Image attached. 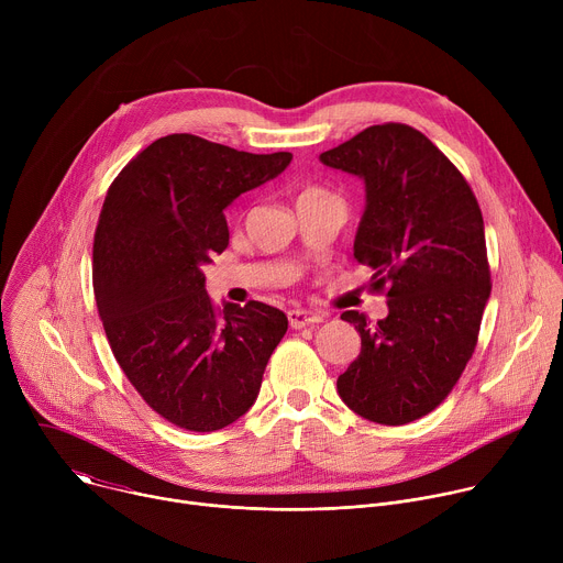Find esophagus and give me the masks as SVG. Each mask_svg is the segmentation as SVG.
Returning <instances> with one entry per match:
<instances>
[{"mask_svg":"<svg viewBox=\"0 0 563 563\" xmlns=\"http://www.w3.org/2000/svg\"><path fill=\"white\" fill-rule=\"evenodd\" d=\"M287 318H289V325L294 330H302L307 325H313V323H320V320H323V316L307 311V309H289Z\"/></svg>","mask_w":563,"mask_h":563,"instance_id":"obj_1","label":"esophagus"}]
</instances>
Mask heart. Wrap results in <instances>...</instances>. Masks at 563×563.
<instances>
[{
  "mask_svg": "<svg viewBox=\"0 0 563 563\" xmlns=\"http://www.w3.org/2000/svg\"><path fill=\"white\" fill-rule=\"evenodd\" d=\"M328 198H334L330 191L320 189V187H307L300 191L298 196V202H307V200H328Z\"/></svg>",
  "mask_w": 563,
  "mask_h": 563,
  "instance_id": "1",
  "label": "heart"
}]
</instances>
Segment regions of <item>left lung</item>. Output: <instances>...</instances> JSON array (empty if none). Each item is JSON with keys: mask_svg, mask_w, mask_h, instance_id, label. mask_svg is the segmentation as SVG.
Listing matches in <instances>:
<instances>
[{"mask_svg": "<svg viewBox=\"0 0 563 563\" xmlns=\"http://www.w3.org/2000/svg\"><path fill=\"white\" fill-rule=\"evenodd\" d=\"M320 163L365 183L354 258L389 309L376 325L341 313L361 354L336 387L363 419L406 426L443 404L476 347L493 289L484 216L461 172L408 124H374Z\"/></svg>", "mask_w": 563, "mask_h": 563, "instance_id": "1", "label": "left lung"}]
</instances>
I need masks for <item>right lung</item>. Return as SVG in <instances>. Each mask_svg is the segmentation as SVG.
Wrapping results in <instances>:
<instances>
[{
	"mask_svg": "<svg viewBox=\"0 0 563 563\" xmlns=\"http://www.w3.org/2000/svg\"><path fill=\"white\" fill-rule=\"evenodd\" d=\"M291 153H247L191 133L140 151L107 191L93 291L122 372L169 423L213 432L258 398L287 316L258 300L216 307L202 265L229 245L224 209L287 169Z\"/></svg>",
	"mask_w": 563,
	"mask_h": 563,
	"instance_id": "obj_1",
	"label": "right lung"
}]
</instances>
